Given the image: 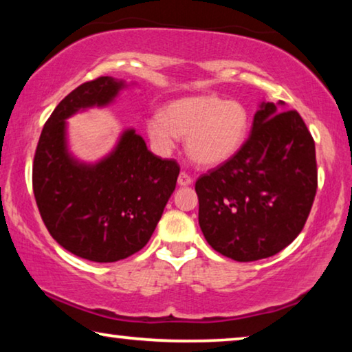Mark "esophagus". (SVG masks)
Listing matches in <instances>:
<instances>
[{
	"label": "esophagus",
	"mask_w": 352,
	"mask_h": 352,
	"mask_svg": "<svg viewBox=\"0 0 352 352\" xmlns=\"http://www.w3.org/2000/svg\"><path fill=\"white\" fill-rule=\"evenodd\" d=\"M177 184H179V186H190L192 184V177L187 175L186 171H181L179 177H177Z\"/></svg>",
	"instance_id": "obj_1"
}]
</instances>
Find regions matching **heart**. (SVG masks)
Listing matches in <instances>:
<instances>
[{
	"mask_svg": "<svg viewBox=\"0 0 352 352\" xmlns=\"http://www.w3.org/2000/svg\"><path fill=\"white\" fill-rule=\"evenodd\" d=\"M248 131V112L237 100L213 94L182 98L146 122V133L155 152L168 155L176 138H186V151L195 163L216 166L232 158Z\"/></svg>",
	"mask_w": 352,
	"mask_h": 352,
	"instance_id": "1",
	"label": "heart"
}]
</instances>
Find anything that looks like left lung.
Masks as SVG:
<instances>
[{"label":"left lung","mask_w":352,"mask_h":352,"mask_svg":"<svg viewBox=\"0 0 352 352\" xmlns=\"http://www.w3.org/2000/svg\"><path fill=\"white\" fill-rule=\"evenodd\" d=\"M316 190L314 139L300 113L261 102L247 142L195 182L200 229L234 261L274 256L305 228Z\"/></svg>","instance_id":"8db88e82"}]
</instances>
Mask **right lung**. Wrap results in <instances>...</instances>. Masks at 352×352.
<instances>
[{
  "mask_svg": "<svg viewBox=\"0 0 352 352\" xmlns=\"http://www.w3.org/2000/svg\"><path fill=\"white\" fill-rule=\"evenodd\" d=\"M126 81L99 76L80 85L47 118L33 160V194L52 239L94 263H113L146 247L179 176L175 160L153 155L133 128L96 163L67 142V118L112 104Z\"/></svg>",
  "mask_w": 352,
  "mask_h": 352,
  "instance_id": "obj_1",
  "label": "right lung"
}]
</instances>
